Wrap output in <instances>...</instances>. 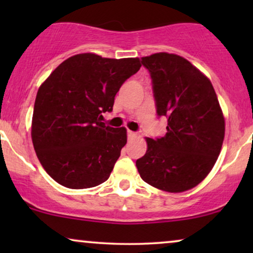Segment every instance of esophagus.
Wrapping results in <instances>:
<instances>
[{
	"instance_id": "esophagus-1",
	"label": "esophagus",
	"mask_w": 253,
	"mask_h": 253,
	"mask_svg": "<svg viewBox=\"0 0 253 253\" xmlns=\"http://www.w3.org/2000/svg\"><path fill=\"white\" fill-rule=\"evenodd\" d=\"M127 137L132 139V138H136V137H137V133L133 132V131H130V130H129V131H127Z\"/></svg>"
}]
</instances>
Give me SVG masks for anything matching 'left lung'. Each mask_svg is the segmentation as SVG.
<instances>
[{
  "instance_id": "left-lung-1",
  "label": "left lung",
  "mask_w": 253,
  "mask_h": 253,
  "mask_svg": "<svg viewBox=\"0 0 253 253\" xmlns=\"http://www.w3.org/2000/svg\"><path fill=\"white\" fill-rule=\"evenodd\" d=\"M152 78L159 117L168 120L164 137L146 138L136 166L154 188L183 192L212 170L224 138V119L212 83L184 57L157 53L141 58Z\"/></svg>"
}]
</instances>
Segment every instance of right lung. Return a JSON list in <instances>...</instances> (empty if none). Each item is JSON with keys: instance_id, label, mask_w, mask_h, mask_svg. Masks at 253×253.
<instances>
[{"instance_id": "1", "label": "right lung", "mask_w": 253, "mask_h": 253, "mask_svg": "<svg viewBox=\"0 0 253 253\" xmlns=\"http://www.w3.org/2000/svg\"><path fill=\"white\" fill-rule=\"evenodd\" d=\"M140 67L137 57L78 54L40 86L31 134L40 164L58 184L87 189L108 179L126 144V130L106 126L102 113L112 112L120 87Z\"/></svg>"}]
</instances>
